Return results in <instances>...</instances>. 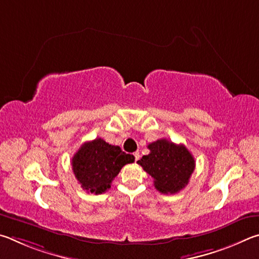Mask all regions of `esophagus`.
Listing matches in <instances>:
<instances>
[{
  "label": "esophagus",
  "instance_id": "esophagus-1",
  "mask_svg": "<svg viewBox=\"0 0 259 259\" xmlns=\"http://www.w3.org/2000/svg\"><path fill=\"white\" fill-rule=\"evenodd\" d=\"M133 156H134V158H135V160H139V159H140V152H139V151L134 152Z\"/></svg>",
  "mask_w": 259,
  "mask_h": 259
}]
</instances>
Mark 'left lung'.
I'll use <instances>...</instances> for the list:
<instances>
[{
	"label": "left lung",
	"mask_w": 259,
	"mask_h": 259,
	"mask_svg": "<svg viewBox=\"0 0 259 259\" xmlns=\"http://www.w3.org/2000/svg\"><path fill=\"white\" fill-rule=\"evenodd\" d=\"M150 153L143 156L139 165L153 179V185L160 193L174 194L189 183L196 161L183 144L160 139L148 146Z\"/></svg>",
	"instance_id": "obj_1"
}]
</instances>
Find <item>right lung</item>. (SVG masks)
<instances>
[{
	"mask_svg": "<svg viewBox=\"0 0 259 259\" xmlns=\"http://www.w3.org/2000/svg\"><path fill=\"white\" fill-rule=\"evenodd\" d=\"M134 156L111 146L101 138L81 144L71 159L72 171L86 192L104 193L121 167L134 161Z\"/></svg>",
	"mask_w": 259,
	"mask_h": 259,
	"instance_id": "obj_1",
	"label": "right lung"
}]
</instances>
